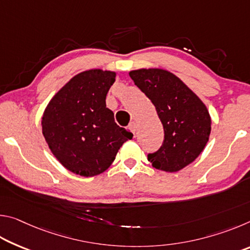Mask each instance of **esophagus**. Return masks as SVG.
<instances>
[{
	"mask_svg": "<svg viewBox=\"0 0 250 250\" xmlns=\"http://www.w3.org/2000/svg\"><path fill=\"white\" fill-rule=\"evenodd\" d=\"M129 129L131 130V132L134 134L135 131H137V124H135V122H131L129 125Z\"/></svg>",
	"mask_w": 250,
	"mask_h": 250,
	"instance_id": "esophagus-1",
	"label": "esophagus"
}]
</instances>
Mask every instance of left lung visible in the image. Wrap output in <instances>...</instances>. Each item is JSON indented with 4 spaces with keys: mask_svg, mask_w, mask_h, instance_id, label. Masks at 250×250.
<instances>
[{
    "mask_svg": "<svg viewBox=\"0 0 250 250\" xmlns=\"http://www.w3.org/2000/svg\"><path fill=\"white\" fill-rule=\"evenodd\" d=\"M139 89L154 104L163 125L164 140L160 149L147 154L155 168L177 172L204 150L210 134V116L206 105L170 71L160 68L129 73Z\"/></svg>",
    "mask_w": 250,
    "mask_h": 250,
    "instance_id": "1",
    "label": "left lung"
}]
</instances>
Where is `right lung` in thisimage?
<instances>
[{
	"label": "right lung",
	"instance_id": "1",
	"mask_svg": "<svg viewBox=\"0 0 250 250\" xmlns=\"http://www.w3.org/2000/svg\"><path fill=\"white\" fill-rule=\"evenodd\" d=\"M116 73L90 69L71 78L55 95L42 118L52 153L67 170L95 176L111 166L120 146L133 134L115 122L105 96Z\"/></svg>",
	"mask_w": 250,
	"mask_h": 250
}]
</instances>
